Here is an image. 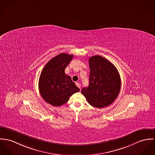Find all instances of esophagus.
<instances>
[{
  "label": "esophagus",
  "instance_id": "esophagus-1",
  "mask_svg": "<svg viewBox=\"0 0 155 155\" xmlns=\"http://www.w3.org/2000/svg\"><path fill=\"white\" fill-rule=\"evenodd\" d=\"M75 84H76V86H77L78 88H80V87H81V84H80L79 83H75Z\"/></svg>",
  "mask_w": 155,
  "mask_h": 155
}]
</instances>
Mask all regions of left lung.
I'll return each instance as SVG.
<instances>
[{
	"instance_id": "obj_1",
	"label": "left lung",
	"mask_w": 155,
	"mask_h": 155,
	"mask_svg": "<svg viewBox=\"0 0 155 155\" xmlns=\"http://www.w3.org/2000/svg\"><path fill=\"white\" fill-rule=\"evenodd\" d=\"M89 85L81 93L92 106L102 108L113 103L120 91V78L116 67L110 61L96 55L88 60Z\"/></svg>"
}]
</instances>
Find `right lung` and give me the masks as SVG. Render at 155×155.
Segmentation results:
<instances>
[{
  "label": "right lung",
  "instance_id": "right-lung-1",
  "mask_svg": "<svg viewBox=\"0 0 155 155\" xmlns=\"http://www.w3.org/2000/svg\"><path fill=\"white\" fill-rule=\"evenodd\" d=\"M73 55L61 53L51 59L42 70L38 81L40 93L43 99L54 106L67 103L74 93L80 91L65 69Z\"/></svg>",
  "mask_w": 155,
  "mask_h": 155
}]
</instances>
